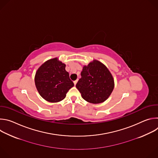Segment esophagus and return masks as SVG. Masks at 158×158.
<instances>
[{
  "instance_id": "1",
  "label": "esophagus",
  "mask_w": 158,
  "mask_h": 158,
  "mask_svg": "<svg viewBox=\"0 0 158 158\" xmlns=\"http://www.w3.org/2000/svg\"><path fill=\"white\" fill-rule=\"evenodd\" d=\"M77 82V80H76V81H74V85H76Z\"/></svg>"
}]
</instances>
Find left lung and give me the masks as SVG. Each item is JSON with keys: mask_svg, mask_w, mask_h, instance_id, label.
Returning a JSON list of instances; mask_svg holds the SVG:
<instances>
[{"mask_svg": "<svg viewBox=\"0 0 158 158\" xmlns=\"http://www.w3.org/2000/svg\"><path fill=\"white\" fill-rule=\"evenodd\" d=\"M81 75L76 87L82 98L90 103L104 102L113 91V77L106 66L97 60L84 65Z\"/></svg>", "mask_w": 158, "mask_h": 158, "instance_id": "1", "label": "left lung"}]
</instances>
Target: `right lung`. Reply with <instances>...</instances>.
Listing matches in <instances>:
<instances>
[{"instance_id":"right-lung-1","label":"right lung","mask_w":158,"mask_h":158,"mask_svg":"<svg viewBox=\"0 0 158 158\" xmlns=\"http://www.w3.org/2000/svg\"><path fill=\"white\" fill-rule=\"evenodd\" d=\"M65 64L57 57L45 62L37 69L35 84L42 98L50 102L63 100L69 90L74 86Z\"/></svg>"}]
</instances>
